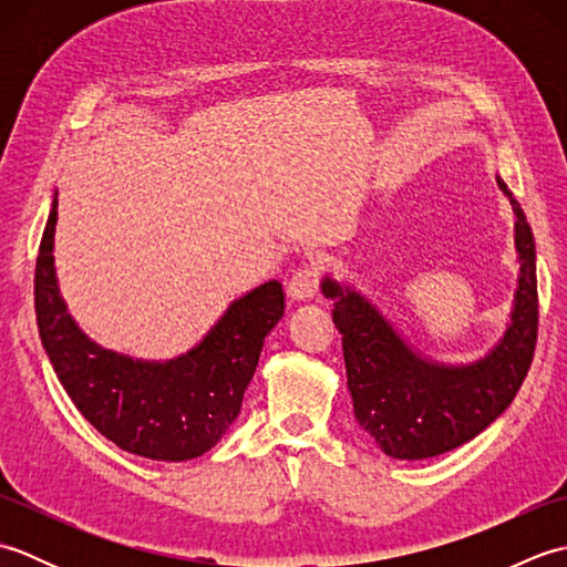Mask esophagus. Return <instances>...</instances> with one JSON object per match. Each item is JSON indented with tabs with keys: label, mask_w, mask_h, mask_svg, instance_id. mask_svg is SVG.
I'll return each instance as SVG.
<instances>
[{
	"label": "esophagus",
	"mask_w": 567,
	"mask_h": 567,
	"mask_svg": "<svg viewBox=\"0 0 567 567\" xmlns=\"http://www.w3.org/2000/svg\"><path fill=\"white\" fill-rule=\"evenodd\" d=\"M319 290V275L315 268H299L292 277L290 282H287V295L297 302H302V299H311Z\"/></svg>",
	"instance_id": "34e87169"
}]
</instances>
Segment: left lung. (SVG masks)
I'll return each mask as SVG.
<instances>
[{
    "instance_id": "8db88e82",
    "label": "left lung",
    "mask_w": 567,
    "mask_h": 567,
    "mask_svg": "<svg viewBox=\"0 0 567 567\" xmlns=\"http://www.w3.org/2000/svg\"><path fill=\"white\" fill-rule=\"evenodd\" d=\"M497 185L516 219L519 280L507 331L485 358L467 365L424 358L351 285L329 275L321 280L323 297L333 299L355 419L390 457L424 461L475 439L512 404L532 368L538 333L536 244L512 189L502 177Z\"/></svg>"
}]
</instances>
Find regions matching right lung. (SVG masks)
<instances>
[{"label": "right lung", "mask_w": 567, "mask_h": 567, "mask_svg": "<svg viewBox=\"0 0 567 567\" xmlns=\"http://www.w3.org/2000/svg\"><path fill=\"white\" fill-rule=\"evenodd\" d=\"M55 221L58 199L35 260V321L80 414L118 449L151 461L179 463L214 449L240 412L265 336L285 315L282 285L270 280L234 299L212 331L173 360L122 355L94 343L68 315L55 277Z\"/></svg>", "instance_id": "obj_1"}]
</instances>
